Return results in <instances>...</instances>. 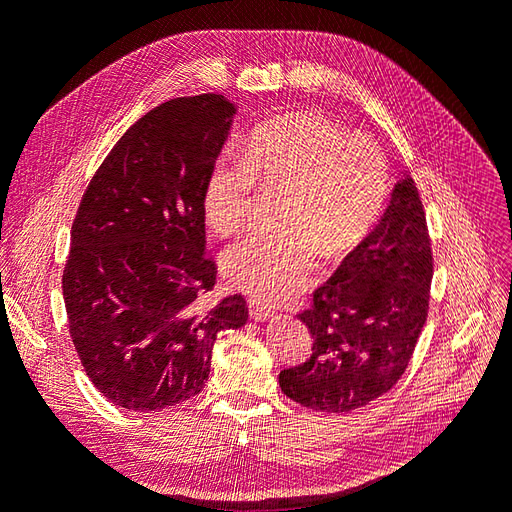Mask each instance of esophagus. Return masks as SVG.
Wrapping results in <instances>:
<instances>
[{"label":"esophagus","instance_id":"esophagus-1","mask_svg":"<svg viewBox=\"0 0 512 512\" xmlns=\"http://www.w3.org/2000/svg\"><path fill=\"white\" fill-rule=\"evenodd\" d=\"M250 316L254 320H271L275 316V312L271 307L262 305V303H256V301H250Z\"/></svg>","mask_w":512,"mask_h":512}]
</instances>
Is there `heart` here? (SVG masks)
I'll list each match as a JSON object with an SVG mask.
<instances>
[{
  "label": "heart",
  "instance_id": "b5f03b06",
  "mask_svg": "<svg viewBox=\"0 0 512 512\" xmlns=\"http://www.w3.org/2000/svg\"><path fill=\"white\" fill-rule=\"evenodd\" d=\"M284 190L282 230L254 232L228 247L222 271L252 299L292 297L327 260L354 252L376 228L389 196L384 153L369 138L314 113L267 119L243 141L239 156H220L203 188V213L218 235H235L254 213V192Z\"/></svg>",
  "mask_w": 512,
  "mask_h": 512
}]
</instances>
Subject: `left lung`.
<instances>
[{
  "label": "left lung",
  "instance_id": "8db88e82",
  "mask_svg": "<svg viewBox=\"0 0 512 512\" xmlns=\"http://www.w3.org/2000/svg\"><path fill=\"white\" fill-rule=\"evenodd\" d=\"M431 277L423 200L406 177L374 232L299 314L312 333V354L280 371L284 395L305 408L342 414L389 393L425 327Z\"/></svg>",
  "mask_w": 512,
  "mask_h": 512
}]
</instances>
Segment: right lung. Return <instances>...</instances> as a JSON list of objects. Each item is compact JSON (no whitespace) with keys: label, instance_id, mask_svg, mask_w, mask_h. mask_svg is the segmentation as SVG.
<instances>
[{"label":"right lung","instance_id":"1","mask_svg":"<svg viewBox=\"0 0 512 512\" xmlns=\"http://www.w3.org/2000/svg\"><path fill=\"white\" fill-rule=\"evenodd\" d=\"M235 106L224 96L168 100L104 158L76 211L61 277L81 365L115 406L164 410L203 391L215 337L247 320L241 294L209 312L203 188Z\"/></svg>","mask_w":512,"mask_h":512}]
</instances>
